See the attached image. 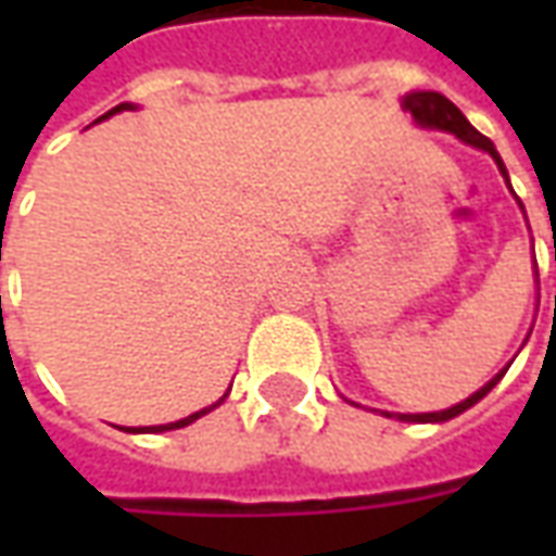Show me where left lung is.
<instances>
[{"label": "left lung", "instance_id": "obj_1", "mask_svg": "<svg viewBox=\"0 0 556 556\" xmlns=\"http://www.w3.org/2000/svg\"><path fill=\"white\" fill-rule=\"evenodd\" d=\"M402 106H405V110H408V113L417 118L419 125L441 127V130H446V134H455V137L462 139V142H467V146H477V148H482V151H489L491 157H494V163H497L503 175H506V166H503V160H501V154H497L494 142H491L489 137H482L477 127L470 125L465 115H462V110H458L453 101H446L443 94H438V91H414V94H405ZM554 258H556V253H554ZM501 378H503V372L497 375V378H491L489 384L482 387V390H477V393H473L470 399H465V402L453 405V408L438 410V414H399V419H414V422H443V419L458 417L462 410L473 408L479 399L485 396V393H491V387L497 384ZM387 417H390V414H387Z\"/></svg>", "mask_w": 556, "mask_h": 556}]
</instances>
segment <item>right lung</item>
<instances>
[{"label":"right lung","mask_w":556,"mask_h":556,"mask_svg":"<svg viewBox=\"0 0 556 556\" xmlns=\"http://www.w3.org/2000/svg\"><path fill=\"white\" fill-rule=\"evenodd\" d=\"M122 110H130V103H118V106H115V110H110V113H106V115H101V118H110V115L122 113ZM101 118H98V122H101ZM223 399H226V396H223ZM223 399H219V402H223ZM219 402H217V405H219ZM217 405H211V408H202V410H195V414H190V417L178 419V422H166V426H146V429H125V431H151V434H154V431L184 429V426H190V422H193V419L205 417L207 410H214V408H217Z\"/></svg>","instance_id":"1"}]
</instances>
